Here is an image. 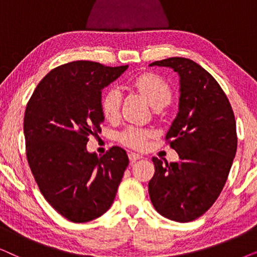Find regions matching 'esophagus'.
Returning <instances> with one entry per match:
<instances>
[{"label":"esophagus","mask_w":257,"mask_h":257,"mask_svg":"<svg viewBox=\"0 0 257 257\" xmlns=\"http://www.w3.org/2000/svg\"><path fill=\"white\" fill-rule=\"evenodd\" d=\"M142 158H143V156H140V154H138V153H133V152L128 153V159L131 163H135V161L142 159Z\"/></svg>","instance_id":"1"}]
</instances>
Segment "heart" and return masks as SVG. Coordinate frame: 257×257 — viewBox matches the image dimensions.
I'll list each match as a JSON object with an SVG mask.
<instances>
[{"label": "heart", "instance_id": "obj_1", "mask_svg": "<svg viewBox=\"0 0 257 257\" xmlns=\"http://www.w3.org/2000/svg\"><path fill=\"white\" fill-rule=\"evenodd\" d=\"M132 86L143 94L149 101L151 106L156 110H160L170 103L172 91L168 84L159 76L153 73H145L133 80ZM121 106V93L117 87H111L105 92L101 99V111L105 118L114 120L119 117ZM150 137V132L137 127H130L122 132L121 142L133 149H143L146 145V140Z\"/></svg>", "mask_w": 257, "mask_h": 257}]
</instances>
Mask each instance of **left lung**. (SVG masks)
I'll use <instances>...</instances> for the list:
<instances>
[{"label":"left lung","mask_w":257,"mask_h":257,"mask_svg":"<svg viewBox=\"0 0 257 257\" xmlns=\"http://www.w3.org/2000/svg\"><path fill=\"white\" fill-rule=\"evenodd\" d=\"M150 66L172 69L180 85L178 113L166 135L179 160L153 158L150 198L163 216L189 222L212 207L226 184L237 147L234 112L219 83L191 59L172 57Z\"/></svg>","instance_id":"1"}]
</instances>
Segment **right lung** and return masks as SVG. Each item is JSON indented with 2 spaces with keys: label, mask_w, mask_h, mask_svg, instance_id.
Here are the masks:
<instances>
[{
  "label": "right lung",
  "mask_w": 257,
  "mask_h": 257,
  "mask_svg": "<svg viewBox=\"0 0 257 257\" xmlns=\"http://www.w3.org/2000/svg\"><path fill=\"white\" fill-rule=\"evenodd\" d=\"M128 65L77 61L51 70L41 80L24 114L27 158L45 200L65 219L87 222L110 208L128 165L126 151L104 156L86 149L104 121L101 90Z\"/></svg>",
  "instance_id": "obj_1"
}]
</instances>
